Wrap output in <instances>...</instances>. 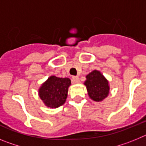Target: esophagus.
<instances>
[{
    "label": "esophagus",
    "instance_id": "34e87169",
    "mask_svg": "<svg viewBox=\"0 0 146 146\" xmlns=\"http://www.w3.org/2000/svg\"><path fill=\"white\" fill-rule=\"evenodd\" d=\"M72 82L73 83H80V78L78 77H72Z\"/></svg>",
    "mask_w": 146,
    "mask_h": 146
}]
</instances>
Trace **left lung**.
Returning a JSON list of instances; mask_svg holds the SVG:
<instances>
[{
    "label": "left lung",
    "mask_w": 146,
    "mask_h": 146,
    "mask_svg": "<svg viewBox=\"0 0 146 146\" xmlns=\"http://www.w3.org/2000/svg\"><path fill=\"white\" fill-rule=\"evenodd\" d=\"M84 85L90 99L95 102H102L110 94L109 81L100 71L94 70L86 76Z\"/></svg>",
    "instance_id": "left-lung-1"
}]
</instances>
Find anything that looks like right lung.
Returning <instances> with one entry per match:
<instances>
[{"label": "right lung", "mask_w": 146, "mask_h": 146, "mask_svg": "<svg viewBox=\"0 0 146 146\" xmlns=\"http://www.w3.org/2000/svg\"><path fill=\"white\" fill-rule=\"evenodd\" d=\"M71 80L50 76L38 88V96L45 106L58 108L66 102Z\"/></svg>", "instance_id": "obj_1"}]
</instances>
